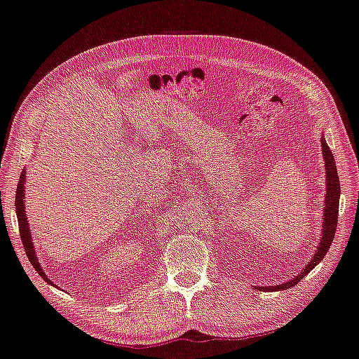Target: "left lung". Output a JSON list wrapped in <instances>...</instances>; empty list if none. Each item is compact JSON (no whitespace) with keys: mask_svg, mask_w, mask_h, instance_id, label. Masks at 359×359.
Wrapping results in <instances>:
<instances>
[{"mask_svg":"<svg viewBox=\"0 0 359 359\" xmlns=\"http://www.w3.org/2000/svg\"><path fill=\"white\" fill-rule=\"evenodd\" d=\"M320 147H322V154H323V164H325V208H323V220H322V238L319 242V247H317L316 253L311 261L308 262V266L302 270V272L295 276L292 280H287L283 285H276V286H267V287H256L261 289L266 292V290H270V292H275V290H285L289 287H294L295 285H299V281L306 276L311 270H313L317 264H319L323 256L327 255L328 248L331 245V242L334 239V233H336V226H337V214H339V198H341V182L339 177H337V168H336V162L333 158V153H331L330 147L325 140V136H322L320 139Z\"/></svg>","mask_w":359,"mask_h":359,"instance_id":"1","label":"left lung"}]
</instances>
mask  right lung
Segmentation results:
<instances>
[{
  "mask_svg": "<svg viewBox=\"0 0 359 359\" xmlns=\"http://www.w3.org/2000/svg\"><path fill=\"white\" fill-rule=\"evenodd\" d=\"M25 182H26V168L22 172V175H20V182L17 186V194H15V211H17V219H18L20 236H22L23 247L26 250V255H28V258L34 266V269L37 270L39 275L42 276V278L48 283V285H53V281L48 278V276H46L42 266H40L39 258L36 255V250H34V243L31 239V231H29V223H28V217H26V211H25V197H26Z\"/></svg>",
  "mask_w": 359,
  "mask_h": 359,
  "instance_id": "right-lung-1",
  "label": "right lung"
}]
</instances>
